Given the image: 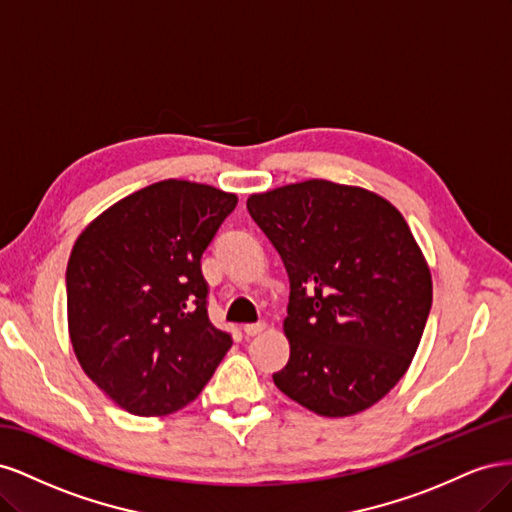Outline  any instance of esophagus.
I'll return each instance as SVG.
<instances>
[{"instance_id":"1","label":"esophagus","mask_w":512,"mask_h":512,"mask_svg":"<svg viewBox=\"0 0 512 512\" xmlns=\"http://www.w3.org/2000/svg\"><path fill=\"white\" fill-rule=\"evenodd\" d=\"M262 331H265V322H258V324H245V327H243V333H245L247 337H256V335H260Z\"/></svg>"}]
</instances>
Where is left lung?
Returning <instances> with one entry per match:
<instances>
[{
  "mask_svg": "<svg viewBox=\"0 0 512 512\" xmlns=\"http://www.w3.org/2000/svg\"><path fill=\"white\" fill-rule=\"evenodd\" d=\"M247 211L290 280L277 389L329 418L378 404L408 371L433 299L404 215L376 192L324 179L252 194Z\"/></svg>",
  "mask_w": 512,
  "mask_h": 512,
  "instance_id": "left-lung-1",
  "label": "left lung"
}]
</instances>
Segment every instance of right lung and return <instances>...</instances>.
Segmentation results:
<instances>
[{
  "instance_id": "obj_1",
  "label": "right lung",
  "mask_w": 512,
  "mask_h": 512,
  "mask_svg": "<svg viewBox=\"0 0 512 512\" xmlns=\"http://www.w3.org/2000/svg\"><path fill=\"white\" fill-rule=\"evenodd\" d=\"M237 194L166 179L91 220L68 260V333L85 374L119 408L166 416L203 391L230 335L209 322L200 258Z\"/></svg>"
}]
</instances>
